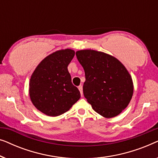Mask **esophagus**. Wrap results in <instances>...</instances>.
<instances>
[{"label": "esophagus", "instance_id": "1", "mask_svg": "<svg viewBox=\"0 0 158 158\" xmlns=\"http://www.w3.org/2000/svg\"><path fill=\"white\" fill-rule=\"evenodd\" d=\"M78 89H79V90H80V92H81V96H83V86H82L81 85H79V86H78Z\"/></svg>", "mask_w": 158, "mask_h": 158}]
</instances>
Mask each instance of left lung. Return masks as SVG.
I'll list each match as a JSON object with an SVG mask.
<instances>
[{
	"label": "left lung",
	"instance_id": "8db88e82",
	"mask_svg": "<svg viewBox=\"0 0 158 158\" xmlns=\"http://www.w3.org/2000/svg\"><path fill=\"white\" fill-rule=\"evenodd\" d=\"M85 71L83 94L93 109L103 117L117 116L130 102L134 86L131 75L119 60L102 52H76Z\"/></svg>",
	"mask_w": 158,
	"mask_h": 158
}]
</instances>
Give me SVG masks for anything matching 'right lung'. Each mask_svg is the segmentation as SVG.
Segmentation results:
<instances>
[{
  "label": "right lung",
  "instance_id": "add662e5",
  "mask_svg": "<svg viewBox=\"0 0 158 158\" xmlns=\"http://www.w3.org/2000/svg\"><path fill=\"white\" fill-rule=\"evenodd\" d=\"M74 56V50L70 49L56 51L45 57L32 73L30 98L34 106L47 116L65 113L81 98L68 70Z\"/></svg>",
  "mask_w": 158,
  "mask_h": 158
}]
</instances>
